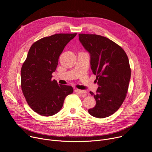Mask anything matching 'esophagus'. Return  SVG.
Returning a JSON list of instances; mask_svg holds the SVG:
<instances>
[{
	"label": "esophagus",
	"mask_w": 152,
	"mask_h": 152,
	"mask_svg": "<svg viewBox=\"0 0 152 152\" xmlns=\"http://www.w3.org/2000/svg\"><path fill=\"white\" fill-rule=\"evenodd\" d=\"M75 92H76L77 94H86L87 93L86 90H79V89H75Z\"/></svg>",
	"instance_id": "obj_1"
}]
</instances>
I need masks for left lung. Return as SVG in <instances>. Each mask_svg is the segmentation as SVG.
Masks as SVG:
<instances>
[{
	"label": "left lung",
	"instance_id": "8db88e82",
	"mask_svg": "<svg viewBox=\"0 0 152 152\" xmlns=\"http://www.w3.org/2000/svg\"><path fill=\"white\" fill-rule=\"evenodd\" d=\"M79 39L90 54V65L99 86L94 96L96 105L88 113L105 118L115 113L126 96L131 77L125 50L109 38L95 34H79Z\"/></svg>",
	"mask_w": 152,
	"mask_h": 152
}]
</instances>
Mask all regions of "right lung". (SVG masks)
<instances>
[{
    "label": "right lung",
    "mask_w": 152,
    "mask_h": 152,
    "mask_svg": "<svg viewBox=\"0 0 152 152\" xmlns=\"http://www.w3.org/2000/svg\"><path fill=\"white\" fill-rule=\"evenodd\" d=\"M57 34L44 37L30 47L21 71V85L27 103L37 114L51 116L62 109L65 98L73 92L72 86L58 85L52 80L58 57L76 35Z\"/></svg>",
    "instance_id": "right-lung-1"
}]
</instances>
